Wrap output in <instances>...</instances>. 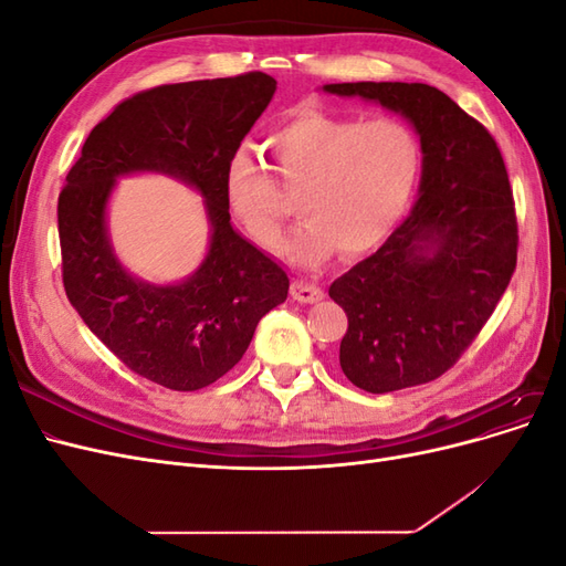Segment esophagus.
<instances>
[{
    "label": "esophagus",
    "instance_id": "obj_1",
    "mask_svg": "<svg viewBox=\"0 0 566 566\" xmlns=\"http://www.w3.org/2000/svg\"><path fill=\"white\" fill-rule=\"evenodd\" d=\"M290 295H293V300H297L302 304H314V302L323 300V290L312 283L295 281L293 285H290Z\"/></svg>",
    "mask_w": 566,
    "mask_h": 566
}]
</instances>
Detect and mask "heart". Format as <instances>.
I'll return each instance as SVG.
<instances>
[{"mask_svg":"<svg viewBox=\"0 0 566 566\" xmlns=\"http://www.w3.org/2000/svg\"><path fill=\"white\" fill-rule=\"evenodd\" d=\"M276 181L248 158L227 172L229 208L252 241L271 252L283 248L293 208L306 221L290 243L302 264L339 252L356 260L397 229L416 193L422 148L416 132L397 117L356 119L302 108L264 139Z\"/></svg>","mask_w":566,"mask_h":566,"instance_id":"heart-1","label":"heart"}]
</instances>
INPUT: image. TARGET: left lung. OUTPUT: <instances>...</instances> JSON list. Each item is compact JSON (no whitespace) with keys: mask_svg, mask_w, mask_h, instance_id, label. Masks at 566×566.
<instances>
[{"mask_svg":"<svg viewBox=\"0 0 566 566\" xmlns=\"http://www.w3.org/2000/svg\"><path fill=\"white\" fill-rule=\"evenodd\" d=\"M325 92L401 113L420 134V198L378 252L328 295L349 328L339 366L370 394L437 380L491 318L517 266V214L489 129L420 82H342Z\"/></svg>","mask_w":566,"mask_h":566,"instance_id":"1","label":"left lung"}]
</instances>
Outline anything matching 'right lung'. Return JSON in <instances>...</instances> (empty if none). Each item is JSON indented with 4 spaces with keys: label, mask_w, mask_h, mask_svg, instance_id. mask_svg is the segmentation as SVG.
I'll return each instance as SVG.
<instances>
[{
    "label": "right lung",
    "mask_w": 566,
    "mask_h": 566,
    "mask_svg": "<svg viewBox=\"0 0 566 566\" xmlns=\"http://www.w3.org/2000/svg\"><path fill=\"white\" fill-rule=\"evenodd\" d=\"M276 92L266 73L163 84L117 104L90 132L59 196L63 287L90 331L132 373L175 391L241 361L256 323L287 297V273L231 227L227 172ZM165 171L203 193L211 250L191 280L150 286L118 266L105 233L114 179Z\"/></svg>",
    "instance_id": "add662e5"
}]
</instances>
